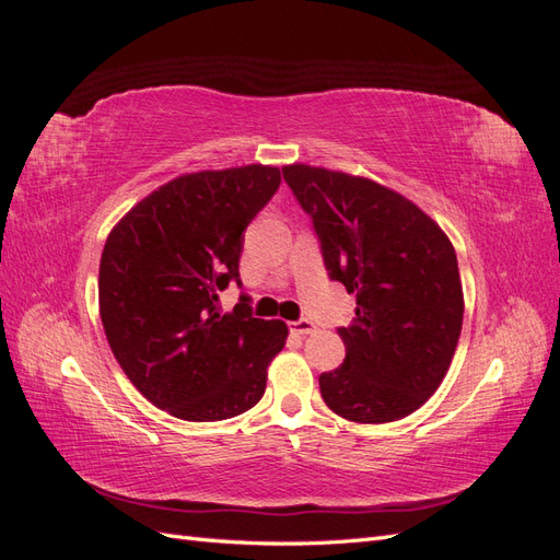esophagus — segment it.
I'll return each instance as SVG.
<instances>
[{
    "label": "esophagus",
    "mask_w": 560,
    "mask_h": 560,
    "mask_svg": "<svg viewBox=\"0 0 560 560\" xmlns=\"http://www.w3.org/2000/svg\"><path fill=\"white\" fill-rule=\"evenodd\" d=\"M317 327L313 325L311 319H296V322H290V331L292 334H299V336H308L313 334Z\"/></svg>",
    "instance_id": "34e87169"
}]
</instances>
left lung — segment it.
<instances>
[{"label":"left lung","mask_w":560,"mask_h":560,"mask_svg":"<svg viewBox=\"0 0 560 560\" xmlns=\"http://www.w3.org/2000/svg\"><path fill=\"white\" fill-rule=\"evenodd\" d=\"M313 219L329 278L358 299L343 364L319 376L334 413L393 422L442 385L463 329V282L448 235L387 186L313 165H284Z\"/></svg>","instance_id":"obj_1"}]
</instances>
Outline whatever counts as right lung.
I'll return each mask as SVG.
<instances>
[{"mask_svg": "<svg viewBox=\"0 0 560 560\" xmlns=\"http://www.w3.org/2000/svg\"><path fill=\"white\" fill-rule=\"evenodd\" d=\"M280 171L252 163L179 175L118 222L100 259V317L124 374L182 420L241 416L264 397L268 364L284 348L282 319L254 317L241 296L243 231L273 198Z\"/></svg>", "mask_w": 560, "mask_h": 560, "instance_id": "add662e5", "label": "right lung"}]
</instances>
